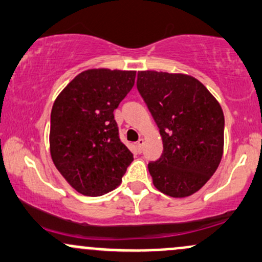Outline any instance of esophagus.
<instances>
[{"mask_svg":"<svg viewBox=\"0 0 262 262\" xmlns=\"http://www.w3.org/2000/svg\"><path fill=\"white\" fill-rule=\"evenodd\" d=\"M137 146H138V150H139V152L143 151V146H144V139H139L137 141Z\"/></svg>","mask_w":262,"mask_h":262,"instance_id":"1","label":"esophagus"}]
</instances>
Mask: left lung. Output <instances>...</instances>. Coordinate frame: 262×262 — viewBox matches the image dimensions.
Segmentation results:
<instances>
[{"label":"left lung","mask_w":262,"mask_h":262,"mask_svg":"<svg viewBox=\"0 0 262 262\" xmlns=\"http://www.w3.org/2000/svg\"><path fill=\"white\" fill-rule=\"evenodd\" d=\"M137 89L158 128L164 150L148 167L154 186L171 197L197 192L215 172L224 145V114L194 77L140 71Z\"/></svg>","instance_id":"left-lung-1"}]
</instances>
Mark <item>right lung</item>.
Wrapping results in <instances>:
<instances>
[{
    "label": "right lung",
    "mask_w": 262,
    "mask_h": 262,
    "mask_svg": "<svg viewBox=\"0 0 262 262\" xmlns=\"http://www.w3.org/2000/svg\"><path fill=\"white\" fill-rule=\"evenodd\" d=\"M135 71L87 70L54 102L50 152L56 169L85 196H102L122 182L133 154L119 138L113 111L133 89Z\"/></svg>",
    "instance_id": "add662e5"
}]
</instances>
